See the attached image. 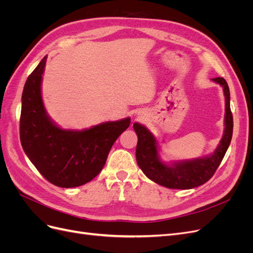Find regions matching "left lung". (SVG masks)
I'll list each match as a JSON object with an SVG mask.
<instances>
[{"mask_svg": "<svg viewBox=\"0 0 253 253\" xmlns=\"http://www.w3.org/2000/svg\"><path fill=\"white\" fill-rule=\"evenodd\" d=\"M212 81L223 87L225 96V120L223 137L212 154L187 160L167 164L159 155V144L156 137L144 126L135 122L133 127L138 137L136 160L148 178L169 189H193L204 185L216 171L231 142L233 117L230 110V91L224 78H213Z\"/></svg>", "mask_w": 253, "mask_h": 253, "instance_id": "left-lung-1", "label": "left lung"}]
</instances>
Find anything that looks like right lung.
Returning <instances> with one entry per match:
<instances>
[{
	"mask_svg": "<svg viewBox=\"0 0 253 253\" xmlns=\"http://www.w3.org/2000/svg\"><path fill=\"white\" fill-rule=\"evenodd\" d=\"M47 56L28 76L22 94L20 139L30 162L60 188L84 185L101 172L112 145L131 118L106 121L78 129H64L52 121L42 99V76Z\"/></svg>",
	"mask_w": 253,
	"mask_h": 253,
	"instance_id": "obj_1",
	"label": "right lung"
}]
</instances>
